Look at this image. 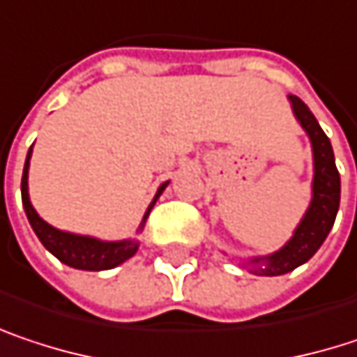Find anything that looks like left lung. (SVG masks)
<instances>
[{"instance_id": "8db88e82", "label": "left lung", "mask_w": 357, "mask_h": 357, "mask_svg": "<svg viewBox=\"0 0 357 357\" xmlns=\"http://www.w3.org/2000/svg\"><path fill=\"white\" fill-rule=\"evenodd\" d=\"M292 104V112L312 145V198L307 212L298 227L294 229V235L282 249H278L272 255L264 257H251L249 266L253 274L257 275H282L296 270L298 266L307 264L308 259L317 253V249L327 239L335 216L340 211L341 179L340 172L335 167V155L329 137L319 126L317 118L308 110V106L296 96H288Z\"/></svg>"}]
</instances>
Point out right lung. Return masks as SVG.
Returning <instances> with one entry per match:
<instances>
[{
    "label": "right lung",
    "instance_id": "1",
    "mask_svg": "<svg viewBox=\"0 0 357 357\" xmlns=\"http://www.w3.org/2000/svg\"><path fill=\"white\" fill-rule=\"evenodd\" d=\"M30 157H32V146L26 155V163H24V174H22V204L26 216L30 220L32 231L36 233V237L40 239V243L49 249L50 253L63 261L69 268L75 270H87V272H100V270H112L116 266L124 264L126 259H130L137 251H139V241L137 239H122V241H100L96 237H85V235H75V233H65L54 229L47 220H43L38 216V212L34 211L30 196H28V167H30ZM169 181L161 183L153 202L149 204L143 222L139 227L137 233L143 231L146 222V216L151 208L155 206L157 198L163 194V190L167 188Z\"/></svg>",
    "mask_w": 357,
    "mask_h": 357
}]
</instances>
